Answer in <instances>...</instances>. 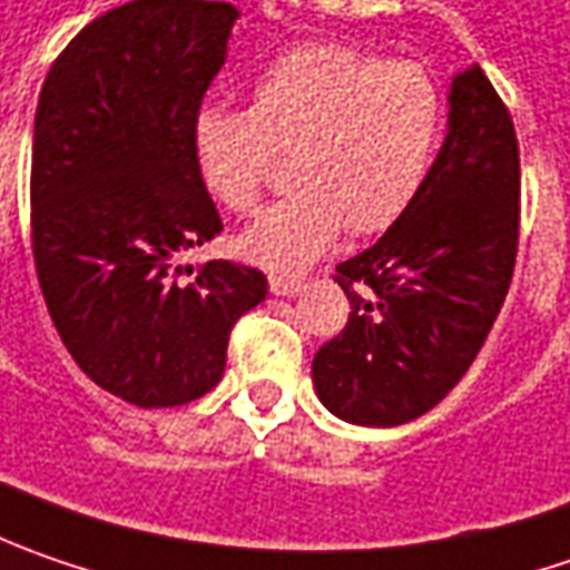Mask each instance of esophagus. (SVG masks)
Instances as JSON below:
<instances>
[{
    "mask_svg": "<svg viewBox=\"0 0 570 570\" xmlns=\"http://www.w3.org/2000/svg\"><path fill=\"white\" fill-rule=\"evenodd\" d=\"M299 289H303V281L284 277V274H271V293H274V296H293V293H299Z\"/></svg>",
    "mask_w": 570,
    "mask_h": 570,
    "instance_id": "esophagus-1",
    "label": "esophagus"
}]
</instances>
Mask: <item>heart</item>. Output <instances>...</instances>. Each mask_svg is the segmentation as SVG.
Listing matches in <instances>:
<instances>
[{
  "label": "heart",
  "mask_w": 570,
  "mask_h": 570,
  "mask_svg": "<svg viewBox=\"0 0 570 570\" xmlns=\"http://www.w3.org/2000/svg\"><path fill=\"white\" fill-rule=\"evenodd\" d=\"M446 98L421 62L347 43L296 47L264 66L252 108L207 105L190 146L200 181L233 213H252L293 156L296 190L261 213L242 255L271 271H303L347 226H395L431 175Z\"/></svg>",
  "instance_id": "heart-1"
}]
</instances>
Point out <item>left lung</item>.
Wrapping results in <instances>:
<instances>
[{
    "instance_id": "8db88e82",
    "label": "left lung",
    "mask_w": 570,
    "mask_h": 570,
    "mask_svg": "<svg viewBox=\"0 0 570 570\" xmlns=\"http://www.w3.org/2000/svg\"><path fill=\"white\" fill-rule=\"evenodd\" d=\"M520 245V142L482 66L456 76L450 134L411 210L341 261L347 325L318 347L322 405L363 428L431 411L465 376L504 306Z\"/></svg>"
}]
</instances>
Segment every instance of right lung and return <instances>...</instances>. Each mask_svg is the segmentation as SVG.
<instances>
[{"label": "right lung", "instance_id": "1", "mask_svg": "<svg viewBox=\"0 0 570 570\" xmlns=\"http://www.w3.org/2000/svg\"><path fill=\"white\" fill-rule=\"evenodd\" d=\"M236 6L134 0L62 47L31 146V252L66 351L137 409H175L223 380L238 315L267 277L236 261L171 258L223 233L190 127Z\"/></svg>", "mask_w": 570, "mask_h": 570}]
</instances>
